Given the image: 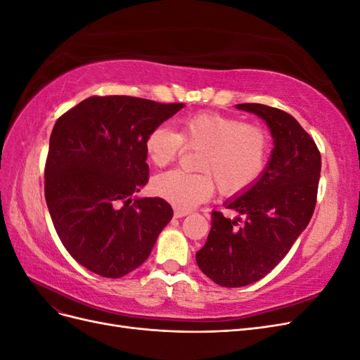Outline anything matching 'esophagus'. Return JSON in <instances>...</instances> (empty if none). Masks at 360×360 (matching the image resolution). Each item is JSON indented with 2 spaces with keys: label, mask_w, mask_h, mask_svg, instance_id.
<instances>
[{
  "label": "esophagus",
  "mask_w": 360,
  "mask_h": 360,
  "mask_svg": "<svg viewBox=\"0 0 360 360\" xmlns=\"http://www.w3.org/2000/svg\"><path fill=\"white\" fill-rule=\"evenodd\" d=\"M189 213H191L189 210L180 209V207H176V209H174V216H176V217H184V216H188Z\"/></svg>",
  "instance_id": "esophagus-1"
}]
</instances>
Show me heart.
Wrapping results in <instances>:
<instances>
[{
    "mask_svg": "<svg viewBox=\"0 0 360 360\" xmlns=\"http://www.w3.org/2000/svg\"><path fill=\"white\" fill-rule=\"evenodd\" d=\"M183 144L201 148L197 168L204 172L174 169L159 174L151 183L158 197L180 209L209 200L214 181L224 195L243 192L263 174L269 158V136L263 127L219 112L184 118L179 132L167 126L151 129L144 150L155 167H165L177 158Z\"/></svg>",
    "mask_w": 360,
    "mask_h": 360,
    "instance_id": "heart-1",
    "label": "heart"
}]
</instances>
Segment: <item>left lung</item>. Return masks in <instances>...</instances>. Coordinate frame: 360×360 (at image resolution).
<instances>
[{"mask_svg": "<svg viewBox=\"0 0 360 360\" xmlns=\"http://www.w3.org/2000/svg\"><path fill=\"white\" fill-rule=\"evenodd\" d=\"M236 108L264 120L274 150L263 174L225 201L243 224L213 212L212 230L197 252L202 274L228 288L259 281L288 254L312 217L321 171L320 151L296 118L261 103Z\"/></svg>", "mask_w": 360, "mask_h": 360, "instance_id": "1", "label": "left lung"}]
</instances>
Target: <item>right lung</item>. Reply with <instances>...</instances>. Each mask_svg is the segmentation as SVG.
Wrapping results in <instances>:
<instances>
[{
  "mask_svg": "<svg viewBox=\"0 0 360 360\" xmlns=\"http://www.w3.org/2000/svg\"><path fill=\"white\" fill-rule=\"evenodd\" d=\"M183 106L94 96L53 126L45 167L46 204L61 243L93 274H130L148 258L172 219L165 200H132V195L148 180V132Z\"/></svg>",
  "mask_w": 360,
  "mask_h": 360,
  "instance_id": "obj_1",
  "label": "right lung"
}]
</instances>
